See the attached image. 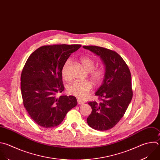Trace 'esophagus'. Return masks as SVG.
<instances>
[{
    "label": "esophagus",
    "instance_id": "esophagus-1",
    "mask_svg": "<svg viewBox=\"0 0 160 160\" xmlns=\"http://www.w3.org/2000/svg\"><path fill=\"white\" fill-rule=\"evenodd\" d=\"M77 102H78V104H83V103H85V102L84 101H82V100H81L80 99H77Z\"/></svg>",
    "mask_w": 160,
    "mask_h": 160
}]
</instances>
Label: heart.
<instances>
[{
  "instance_id": "b5f03b06",
  "label": "heart",
  "mask_w": 160,
  "mask_h": 160,
  "mask_svg": "<svg viewBox=\"0 0 160 160\" xmlns=\"http://www.w3.org/2000/svg\"><path fill=\"white\" fill-rule=\"evenodd\" d=\"M80 63L85 70L89 72L90 79L95 85H98L103 80L105 71L102 67H96L95 62L93 59L88 57H83L80 59ZM71 64V60H67L63 64L62 68V75L64 80L68 81L70 79L69 74V67ZM92 84L89 81L75 82L69 84L67 87V91L68 94L75 96L77 98L84 99L87 97L89 92L92 90Z\"/></svg>"
}]
</instances>
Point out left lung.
Segmentation results:
<instances>
[{
  "label": "left lung",
  "instance_id": "8db88e82",
  "mask_svg": "<svg viewBox=\"0 0 160 160\" xmlns=\"http://www.w3.org/2000/svg\"><path fill=\"white\" fill-rule=\"evenodd\" d=\"M100 57L105 73L102 85L95 92L99 102H88L92 112L87 123L92 128L107 131L124 116L132 98L131 75L122 58L114 51L97 46H84Z\"/></svg>",
  "mask_w": 160,
  "mask_h": 160
}]
</instances>
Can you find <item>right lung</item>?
Returning <instances> with one entry per match:
<instances>
[{
	"label": "right lung",
	"mask_w": 160,
	"mask_h": 160,
	"mask_svg": "<svg viewBox=\"0 0 160 160\" xmlns=\"http://www.w3.org/2000/svg\"><path fill=\"white\" fill-rule=\"evenodd\" d=\"M80 44H53L41 46L27 60L21 76V90L24 108L39 126H58L67 112L75 108L74 96L61 95L63 84L62 68Z\"/></svg>",
	"instance_id": "1"
}]
</instances>
